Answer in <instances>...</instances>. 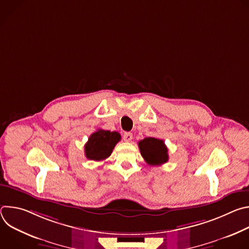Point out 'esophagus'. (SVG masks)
I'll return each mask as SVG.
<instances>
[{
  "mask_svg": "<svg viewBox=\"0 0 249 249\" xmlns=\"http://www.w3.org/2000/svg\"><path fill=\"white\" fill-rule=\"evenodd\" d=\"M123 139H124L125 142H130V141L133 139L132 133H130V132H125V133L123 134Z\"/></svg>",
  "mask_w": 249,
  "mask_h": 249,
  "instance_id": "esophagus-1",
  "label": "esophagus"
}]
</instances>
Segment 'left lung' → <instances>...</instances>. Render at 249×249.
<instances>
[{"instance_id": "obj_1", "label": "left lung", "mask_w": 249, "mask_h": 249, "mask_svg": "<svg viewBox=\"0 0 249 249\" xmlns=\"http://www.w3.org/2000/svg\"><path fill=\"white\" fill-rule=\"evenodd\" d=\"M142 157L150 165H161L168 160V150L162 140L157 138H145L139 142Z\"/></svg>"}]
</instances>
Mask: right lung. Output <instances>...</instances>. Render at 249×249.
Here are the masks:
<instances>
[{
	"label": "right lung",
	"instance_id": "1",
	"mask_svg": "<svg viewBox=\"0 0 249 249\" xmlns=\"http://www.w3.org/2000/svg\"><path fill=\"white\" fill-rule=\"evenodd\" d=\"M118 132H110L99 129L92 133L85 146V154L89 160L99 161L107 159L115 145L120 141Z\"/></svg>",
	"mask_w": 249,
	"mask_h": 249
}]
</instances>
